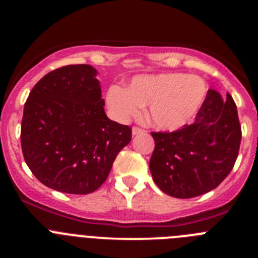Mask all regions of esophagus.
Wrapping results in <instances>:
<instances>
[{
    "mask_svg": "<svg viewBox=\"0 0 258 258\" xmlns=\"http://www.w3.org/2000/svg\"><path fill=\"white\" fill-rule=\"evenodd\" d=\"M145 130H142V128H140V127H134V128H132V135H134V136H136V135H141V134H145Z\"/></svg>",
    "mask_w": 258,
    "mask_h": 258,
    "instance_id": "obj_1",
    "label": "esophagus"
}]
</instances>
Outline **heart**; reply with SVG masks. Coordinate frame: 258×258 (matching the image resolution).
I'll return each mask as SVG.
<instances>
[{
	"instance_id": "obj_1",
	"label": "heart",
	"mask_w": 258,
	"mask_h": 258,
	"mask_svg": "<svg viewBox=\"0 0 258 258\" xmlns=\"http://www.w3.org/2000/svg\"><path fill=\"white\" fill-rule=\"evenodd\" d=\"M207 91L201 77L170 72L137 76L128 88L110 86L106 100L117 118L139 117L142 107H148V119L156 128L177 131L196 117Z\"/></svg>"
}]
</instances>
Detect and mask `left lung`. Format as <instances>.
Here are the masks:
<instances>
[{"label": "left lung", "mask_w": 258, "mask_h": 258, "mask_svg": "<svg viewBox=\"0 0 258 258\" xmlns=\"http://www.w3.org/2000/svg\"><path fill=\"white\" fill-rule=\"evenodd\" d=\"M155 150L150 171L161 191L192 199L212 191L235 166L241 144L237 107L209 90L194 123L173 132H152Z\"/></svg>", "instance_id": "left-lung-1"}]
</instances>
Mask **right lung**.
Instances as JSON below:
<instances>
[{"mask_svg": "<svg viewBox=\"0 0 258 258\" xmlns=\"http://www.w3.org/2000/svg\"><path fill=\"white\" fill-rule=\"evenodd\" d=\"M96 75L90 64L59 67L36 83L25 103L23 157L36 178L56 191L95 192L131 141V127L106 116Z\"/></svg>", "mask_w": 258, "mask_h": 258, "instance_id": "obj_1", "label": "right lung"}]
</instances>
